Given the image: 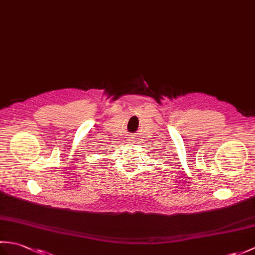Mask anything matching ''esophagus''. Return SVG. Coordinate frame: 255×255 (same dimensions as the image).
<instances>
[{"mask_svg": "<svg viewBox=\"0 0 255 255\" xmlns=\"http://www.w3.org/2000/svg\"><path fill=\"white\" fill-rule=\"evenodd\" d=\"M130 139H133V137H128V141H132Z\"/></svg>", "mask_w": 255, "mask_h": 255, "instance_id": "esophagus-1", "label": "esophagus"}]
</instances>
